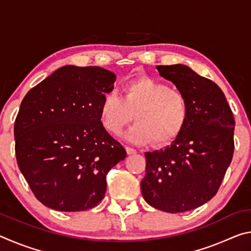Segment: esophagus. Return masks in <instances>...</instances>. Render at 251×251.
<instances>
[{"instance_id":"34e87169","label":"esophagus","mask_w":251,"mask_h":251,"mask_svg":"<svg viewBox=\"0 0 251 251\" xmlns=\"http://www.w3.org/2000/svg\"><path fill=\"white\" fill-rule=\"evenodd\" d=\"M125 148H126V151H127V154H128V155L135 154V152H136V151L134 150V148H131V147H129V146H126Z\"/></svg>"}]
</instances>
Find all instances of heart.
<instances>
[{
  "label": "heart",
  "instance_id": "b5f03b06",
  "mask_svg": "<svg viewBox=\"0 0 251 251\" xmlns=\"http://www.w3.org/2000/svg\"><path fill=\"white\" fill-rule=\"evenodd\" d=\"M134 120L136 124L127 138L136 144L151 142L165 146L181 134L188 122L190 107L179 91L148 76L134 78L123 87V97L116 92L105 93L100 106V120L110 134H120Z\"/></svg>",
  "mask_w": 251,
  "mask_h": 251
}]
</instances>
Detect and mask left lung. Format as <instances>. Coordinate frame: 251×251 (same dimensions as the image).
Wrapping results in <instances>:
<instances>
[{
	"mask_svg": "<svg viewBox=\"0 0 251 251\" xmlns=\"http://www.w3.org/2000/svg\"><path fill=\"white\" fill-rule=\"evenodd\" d=\"M157 70L187 97L190 114L171 146L145 152L141 188L151 206L178 214L203 205L217 194L235 150V118L212 80L181 64L159 65Z\"/></svg>",
	"mask_w": 251,
	"mask_h": 251,
	"instance_id": "8db88e82",
	"label": "left lung"
}]
</instances>
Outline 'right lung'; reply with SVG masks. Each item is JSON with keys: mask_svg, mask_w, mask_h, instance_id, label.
Here are the masks:
<instances>
[{"mask_svg": "<svg viewBox=\"0 0 251 251\" xmlns=\"http://www.w3.org/2000/svg\"><path fill=\"white\" fill-rule=\"evenodd\" d=\"M116 76L99 66H63L34 86L14 123L15 155L29 188L46 207L82 211L99 205L106 175L126 151L100 120Z\"/></svg>", "mask_w": 251, "mask_h": 251, "instance_id": "1", "label": "right lung"}]
</instances>
